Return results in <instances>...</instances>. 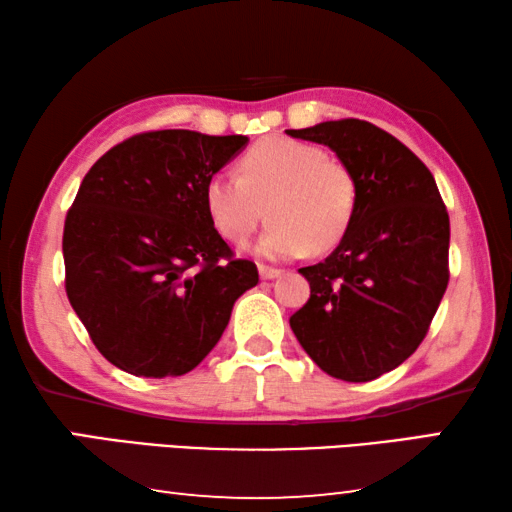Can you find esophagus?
Masks as SVG:
<instances>
[{
    "instance_id": "34e87169",
    "label": "esophagus",
    "mask_w": 512,
    "mask_h": 512,
    "mask_svg": "<svg viewBox=\"0 0 512 512\" xmlns=\"http://www.w3.org/2000/svg\"><path fill=\"white\" fill-rule=\"evenodd\" d=\"M259 275H262V280H275V277L282 275V271H280V268L259 264Z\"/></svg>"
}]
</instances>
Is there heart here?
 Wrapping results in <instances>:
<instances>
[{
	"label": "heart",
	"instance_id": "obj_1",
	"mask_svg": "<svg viewBox=\"0 0 512 512\" xmlns=\"http://www.w3.org/2000/svg\"><path fill=\"white\" fill-rule=\"evenodd\" d=\"M203 196L214 230L235 246L248 244L268 205L273 225L259 253L291 259L339 244L357 205V183L341 160L318 146L266 137L241 158V176L214 173Z\"/></svg>",
	"mask_w": 512,
	"mask_h": 512
}]
</instances>
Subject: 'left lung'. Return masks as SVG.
<instances>
[{
	"mask_svg": "<svg viewBox=\"0 0 512 512\" xmlns=\"http://www.w3.org/2000/svg\"><path fill=\"white\" fill-rule=\"evenodd\" d=\"M287 133L329 146L357 183L339 246L300 268L311 296L289 318L291 329L327 375L377 379L418 350L443 300L447 207L418 155L370 121H323Z\"/></svg>",
	"mask_w": 512,
	"mask_h": 512,
	"instance_id": "1",
	"label": "left lung"
}]
</instances>
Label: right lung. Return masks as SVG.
<instances>
[{
    "instance_id": "obj_1",
    "label": "right lung",
    "mask_w": 512,
    "mask_h": 512,
    "mask_svg": "<svg viewBox=\"0 0 512 512\" xmlns=\"http://www.w3.org/2000/svg\"><path fill=\"white\" fill-rule=\"evenodd\" d=\"M244 135L149 131L85 173L63 232L65 291L92 343L135 377H178L219 343L259 282L205 210V185Z\"/></svg>"
}]
</instances>
